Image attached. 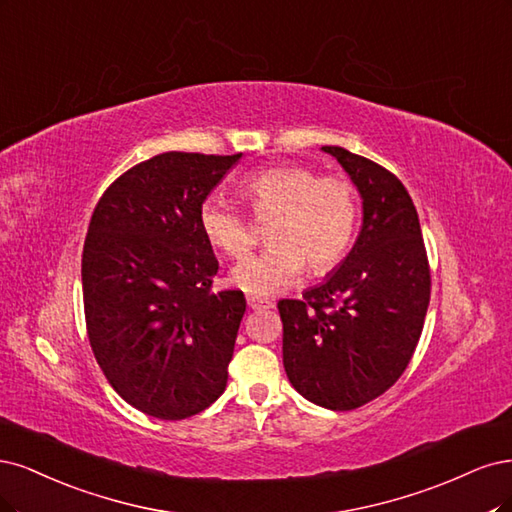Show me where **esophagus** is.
<instances>
[{
  "mask_svg": "<svg viewBox=\"0 0 512 512\" xmlns=\"http://www.w3.org/2000/svg\"><path fill=\"white\" fill-rule=\"evenodd\" d=\"M246 302H249L251 310H270V308H274V302L257 298V295H249V298H246Z\"/></svg>",
  "mask_w": 512,
  "mask_h": 512,
  "instance_id": "34e87169",
  "label": "esophagus"
}]
</instances>
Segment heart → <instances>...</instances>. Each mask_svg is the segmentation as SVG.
<instances>
[{
    "mask_svg": "<svg viewBox=\"0 0 512 512\" xmlns=\"http://www.w3.org/2000/svg\"><path fill=\"white\" fill-rule=\"evenodd\" d=\"M242 195L268 225L266 251L240 261L232 283L251 295H274L304 272L325 274L349 251L357 225V193L344 176H319L308 166H274L249 176ZM206 242L225 257H242L251 246V229L242 214L208 195L197 212Z\"/></svg>",
    "mask_w": 512,
    "mask_h": 512,
    "instance_id": "b5f03b06",
    "label": "heart"
}]
</instances>
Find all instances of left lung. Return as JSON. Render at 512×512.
I'll list each match as a JSON object with an SVG mask.
<instances>
[{"label":"left lung","mask_w":512,"mask_h":512,"mask_svg":"<svg viewBox=\"0 0 512 512\" xmlns=\"http://www.w3.org/2000/svg\"><path fill=\"white\" fill-rule=\"evenodd\" d=\"M361 197L359 236L323 283L280 300L283 366L293 389L329 410L383 395L417 349L430 266L408 191L389 170L342 146H323Z\"/></svg>","instance_id":"left-lung-1"}]
</instances>
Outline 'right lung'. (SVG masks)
<instances>
[{
	"mask_svg": "<svg viewBox=\"0 0 512 512\" xmlns=\"http://www.w3.org/2000/svg\"><path fill=\"white\" fill-rule=\"evenodd\" d=\"M238 155L161 153L106 189L82 251V298L93 355L121 398L178 421L227 385L246 300L212 293L219 261L202 202Z\"/></svg>",
	"mask_w": 512,
	"mask_h": 512,
	"instance_id": "add662e5",
	"label": "right lung"
}]
</instances>
